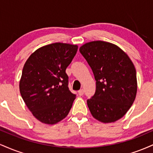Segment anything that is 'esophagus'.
<instances>
[{
    "label": "esophagus",
    "mask_w": 153,
    "mask_h": 153,
    "mask_svg": "<svg viewBox=\"0 0 153 153\" xmlns=\"http://www.w3.org/2000/svg\"><path fill=\"white\" fill-rule=\"evenodd\" d=\"M84 94V91H83V89H80V90H79L78 91V95L79 96H82V95Z\"/></svg>",
    "instance_id": "34e87169"
}]
</instances>
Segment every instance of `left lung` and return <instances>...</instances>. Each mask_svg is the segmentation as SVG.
I'll list each match as a JSON object with an SVG mask.
<instances>
[{
	"mask_svg": "<svg viewBox=\"0 0 153 153\" xmlns=\"http://www.w3.org/2000/svg\"><path fill=\"white\" fill-rule=\"evenodd\" d=\"M94 73L96 89L87 100L91 114L103 123L120 119L130 108L137 91L134 65L129 56L114 44L93 41L79 49Z\"/></svg>",
	"mask_w": 153,
	"mask_h": 153,
	"instance_id": "left-lung-1",
	"label": "left lung"
}]
</instances>
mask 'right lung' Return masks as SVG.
Instances as JSON below:
<instances>
[{
	"label": "right lung",
	"instance_id": "right-lung-1",
	"mask_svg": "<svg viewBox=\"0 0 153 153\" xmlns=\"http://www.w3.org/2000/svg\"><path fill=\"white\" fill-rule=\"evenodd\" d=\"M78 45L53 43L39 48L26 61L19 90L26 106L36 119L57 124L68 116L76 97L68 88L65 71Z\"/></svg>",
	"mask_w": 153,
	"mask_h": 153
}]
</instances>
